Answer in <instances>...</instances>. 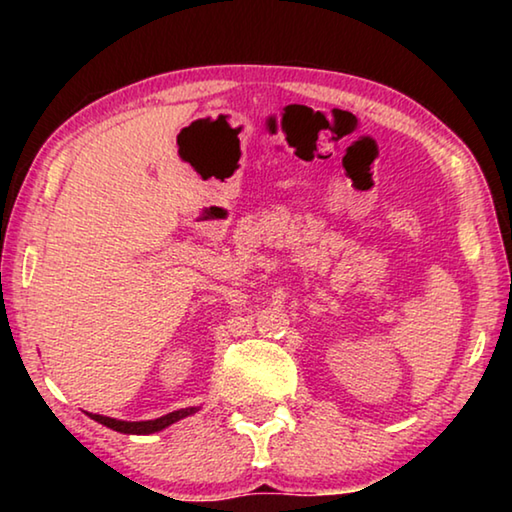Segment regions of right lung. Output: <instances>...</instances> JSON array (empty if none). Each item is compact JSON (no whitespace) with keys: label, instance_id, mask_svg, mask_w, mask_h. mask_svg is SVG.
Here are the masks:
<instances>
[{"label":"right lung","instance_id":"right-lung-1","mask_svg":"<svg viewBox=\"0 0 512 512\" xmlns=\"http://www.w3.org/2000/svg\"><path fill=\"white\" fill-rule=\"evenodd\" d=\"M198 411V406H187V409H178V411H171L167 415H162V418H155V420H142V422H126V420H117V418H108V415H99V413H88L92 420H97L103 427H108L112 431H119V433H128V436H149V433L155 431H162L171 427L173 422L187 418V415H192Z\"/></svg>","mask_w":512,"mask_h":512}]
</instances>
